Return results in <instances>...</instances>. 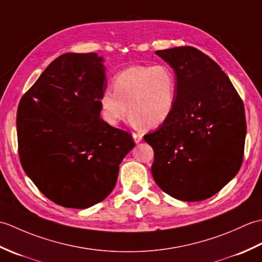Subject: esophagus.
Here are the masks:
<instances>
[{
  "label": "esophagus",
  "instance_id": "34e87169",
  "mask_svg": "<svg viewBox=\"0 0 262 262\" xmlns=\"http://www.w3.org/2000/svg\"><path fill=\"white\" fill-rule=\"evenodd\" d=\"M133 138H134L135 143H140L143 140V134H141V133H133Z\"/></svg>",
  "mask_w": 262,
  "mask_h": 262
}]
</instances>
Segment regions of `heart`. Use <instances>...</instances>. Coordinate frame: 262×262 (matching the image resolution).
<instances>
[{"instance_id":"obj_1","label":"heart","mask_w":262,"mask_h":262,"mask_svg":"<svg viewBox=\"0 0 262 262\" xmlns=\"http://www.w3.org/2000/svg\"><path fill=\"white\" fill-rule=\"evenodd\" d=\"M113 90L100 96L101 116L109 125H117L130 114L136 124L154 128L163 125L174 110L177 77L170 66L134 65L119 72Z\"/></svg>"}]
</instances>
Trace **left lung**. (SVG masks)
<instances>
[{
  "label": "left lung",
  "instance_id": "obj_1",
  "mask_svg": "<svg viewBox=\"0 0 262 262\" xmlns=\"http://www.w3.org/2000/svg\"><path fill=\"white\" fill-rule=\"evenodd\" d=\"M155 54L177 77L170 118L144 136L154 149L152 176L162 190L185 202L219 192L240 170L247 121L244 105L220 65L191 46Z\"/></svg>",
  "mask_w": 262,
  "mask_h": 262
}]
</instances>
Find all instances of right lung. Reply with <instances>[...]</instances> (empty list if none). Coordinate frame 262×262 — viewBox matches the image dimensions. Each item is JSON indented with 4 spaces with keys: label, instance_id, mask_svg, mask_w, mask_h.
<instances>
[{
    "label": "right lung",
    "instance_id": "add662e5",
    "mask_svg": "<svg viewBox=\"0 0 262 262\" xmlns=\"http://www.w3.org/2000/svg\"><path fill=\"white\" fill-rule=\"evenodd\" d=\"M96 53L60 55L21 98L16 115L22 168L55 204L84 209L108 196L119 164L135 146L100 118L107 89Z\"/></svg>",
    "mask_w": 262,
    "mask_h": 262
}]
</instances>
